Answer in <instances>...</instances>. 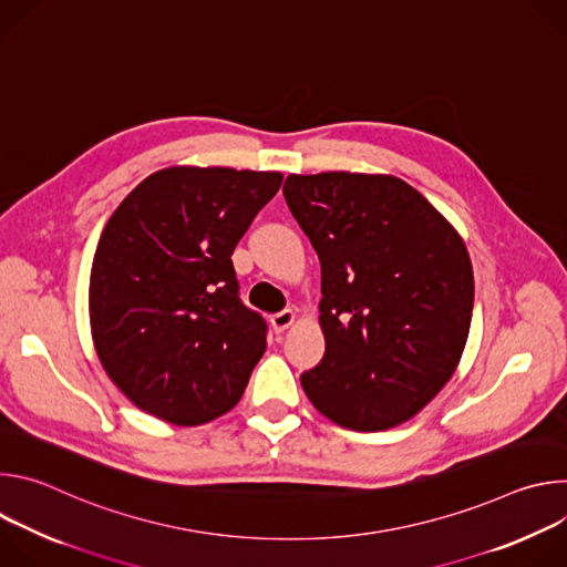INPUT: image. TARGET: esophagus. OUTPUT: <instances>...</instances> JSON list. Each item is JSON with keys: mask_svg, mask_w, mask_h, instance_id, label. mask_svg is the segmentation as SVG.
<instances>
[{"mask_svg": "<svg viewBox=\"0 0 567 567\" xmlns=\"http://www.w3.org/2000/svg\"><path fill=\"white\" fill-rule=\"evenodd\" d=\"M296 318H298V313H296L293 309H285V311L271 316V326H274V330L280 334V332H285L287 328L293 326Z\"/></svg>", "mask_w": 567, "mask_h": 567, "instance_id": "esophagus-1", "label": "esophagus"}]
</instances>
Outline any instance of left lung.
I'll return each mask as SVG.
<instances>
[{"label": "left lung", "instance_id": "8db88e82", "mask_svg": "<svg viewBox=\"0 0 567 567\" xmlns=\"http://www.w3.org/2000/svg\"><path fill=\"white\" fill-rule=\"evenodd\" d=\"M282 193L322 269L326 357L300 377L305 394L343 429L409 422L453 377L468 339L462 235L392 175H289Z\"/></svg>", "mask_w": 567, "mask_h": 567}]
</instances>
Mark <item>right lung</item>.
Returning a JSON list of instances; mask_svg holds the SVG:
<instances>
[{
	"mask_svg": "<svg viewBox=\"0 0 567 567\" xmlns=\"http://www.w3.org/2000/svg\"><path fill=\"white\" fill-rule=\"evenodd\" d=\"M280 184V173L173 166L112 213L92 262L90 326L136 409L199 426L239 401L267 326L239 302L230 256Z\"/></svg>",
	"mask_w": 567,
	"mask_h": 567,
	"instance_id": "right-lung-1",
	"label": "right lung"
}]
</instances>
